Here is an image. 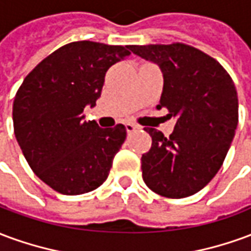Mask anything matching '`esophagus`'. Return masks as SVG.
Wrapping results in <instances>:
<instances>
[{
  "instance_id": "obj_1",
  "label": "esophagus",
  "mask_w": 251,
  "mask_h": 251,
  "mask_svg": "<svg viewBox=\"0 0 251 251\" xmlns=\"http://www.w3.org/2000/svg\"><path fill=\"white\" fill-rule=\"evenodd\" d=\"M125 127L127 133H133V131H137L141 129L140 126L136 125V124H133V122H127V124H125Z\"/></svg>"
}]
</instances>
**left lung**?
Returning a JSON list of instances; mask_svg holds the SVG:
<instances>
[{
    "instance_id": "obj_1",
    "label": "left lung",
    "mask_w": 251,
    "mask_h": 251,
    "mask_svg": "<svg viewBox=\"0 0 251 251\" xmlns=\"http://www.w3.org/2000/svg\"><path fill=\"white\" fill-rule=\"evenodd\" d=\"M133 53L156 63L164 87L157 109L175 117L174 133L152 137L142 154V179L153 192L181 199L199 192L218 174L238 125V95L228 72L198 48L183 43L131 46Z\"/></svg>"
}]
</instances>
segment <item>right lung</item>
<instances>
[{"mask_svg":"<svg viewBox=\"0 0 251 251\" xmlns=\"http://www.w3.org/2000/svg\"><path fill=\"white\" fill-rule=\"evenodd\" d=\"M130 48L74 41L41 60L17 90L16 140L36 176L59 194H86L109 176L125 126L100 129L95 121H83V110L95 106L107 70Z\"/></svg>","mask_w":251,"mask_h":251,"instance_id":"1","label":"right lung"}]
</instances>
